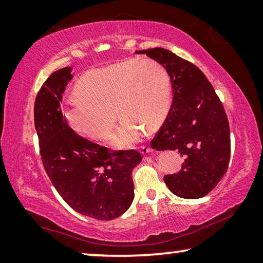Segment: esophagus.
<instances>
[{
	"label": "esophagus",
	"mask_w": 263,
	"mask_h": 263,
	"mask_svg": "<svg viewBox=\"0 0 263 263\" xmlns=\"http://www.w3.org/2000/svg\"><path fill=\"white\" fill-rule=\"evenodd\" d=\"M140 152L143 154H147V153L151 152V147L147 146V145H144V146L140 147Z\"/></svg>",
	"instance_id": "34e87169"
}]
</instances>
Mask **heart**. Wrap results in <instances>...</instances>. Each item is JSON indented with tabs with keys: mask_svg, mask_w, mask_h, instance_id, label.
Masks as SVG:
<instances>
[{
	"mask_svg": "<svg viewBox=\"0 0 263 263\" xmlns=\"http://www.w3.org/2000/svg\"><path fill=\"white\" fill-rule=\"evenodd\" d=\"M78 97L64 107L69 126L93 140H107L117 116L122 117L114 145L130 147L141 139L145 127L159 125L172 101L171 78L157 61L126 60L91 69L76 83Z\"/></svg>",
	"mask_w": 263,
	"mask_h": 263,
	"instance_id": "heart-1",
	"label": "heart"
}]
</instances>
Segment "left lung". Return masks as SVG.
I'll return each mask as SVG.
<instances>
[{"mask_svg":"<svg viewBox=\"0 0 263 263\" xmlns=\"http://www.w3.org/2000/svg\"><path fill=\"white\" fill-rule=\"evenodd\" d=\"M167 70L173 102L151 141L157 151L177 149L185 157L178 173L164 177L178 197L198 199L214 189L227 172L231 135L227 115L207 77L191 62L170 50H140Z\"/></svg>","mask_w":263,"mask_h":263,"instance_id":"8db88e82","label":"left lung"}]
</instances>
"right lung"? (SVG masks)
Instances as JSON below:
<instances>
[{
  "instance_id": "add662e5",
  "label": "right lung",
  "mask_w": 263,
  "mask_h": 263,
  "mask_svg": "<svg viewBox=\"0 0 263 263\" xmlns=\"http://www.w3.org/2000/svg\"><path fill=\"white\" fill-rule=\"evenodd\" d=\"M71 68L50 74L37 93L34 118L45 172L58 193L78 213L112 220L133 201L132 171L141 161L136 149L112 151L83 138L62 114V93Z\"/></svg>"
}]
</instances>
